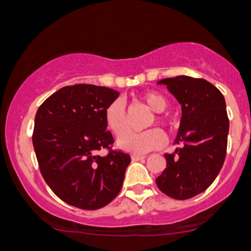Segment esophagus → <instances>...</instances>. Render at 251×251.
Listing matches in <instances>:
<instances>
[{
	"label": "esophagus",
	"mask_w": 251,
	"mask_h": 251,
	"mask_svg": "<svg viewBox=\"0 0 251 251\" xmlns=\"http://www.w3.org/2000/svg\"><path fill=\"white\" fill-rule=\"evenodd\" d=\"M146 158V156H144V154H132L131 156V160L132 161H141V160H145Z\"/></svg>",
	"instance_id": "34e87169"
}]
</instances>
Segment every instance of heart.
<instances>
[{
    "label": "heart",
    "instance_id": "b5f03b06",
    "mask_svg": "<svg viewBox=\"0 0 251 251\" xmlns=\"http://www.w3.org/2000/svg\"><path fill=\"white\" fill-rule=\"evenodd\" d=\"M141 100L153 112H163L168 106V102L162 94L156 91H146L141 95ZM105 124L107 128L115 136H121L127 130V112L123 100L116 99L107 105L105 109ZM158 123H163L160 115L156 116ZM154 119L150 121V125H153ZM124 135V134H123ZM166 137L163 132L158 128L142 131V132H127L118 141V147L123 151L131 153H146L152 150L160 149L165 145Z\"/></svg>",
    "mask_w": 251,
    "mask_h": 251
}]
</instances>
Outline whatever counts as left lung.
Instances as JSON below:
<instances>
[{"instance_id":"8db88e82","label":"left lung","mask_w":251,"mask_h":251,"mask_svg":"<svg viewBox=\"0 0 251 251\" xmlns=\"http://www.w3.org/2000/svg\"><path fill=\"white\" fill-rule=\"evenodd\" d=\"M166 85L182 106L175 153H166L157 187L175 200L204 192L217 178L226 154L229 119L223 94L204 79L179 75L157 81Z\"/></svg>"}]
</instances>
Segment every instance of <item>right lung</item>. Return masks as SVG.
<instances>
[{"mask_svg":"<svg viewBox=\"0 0 251 251\" xmlns=\"http://www.w3.org/2000/svg\"><path fill=\"white\" fill-rule=\"evenodd\" d=\"M119 94L90 84L64 86L37 111L33 146L39 170L51 191L68 204L99 209L123 188L130 156L121 151L105 157L97 154L114 142L104 114Z\"/></svg>","mask_w":251,"mask_h":251,"instance_id":"obj_1","label":"right lung"}]
</instances>
